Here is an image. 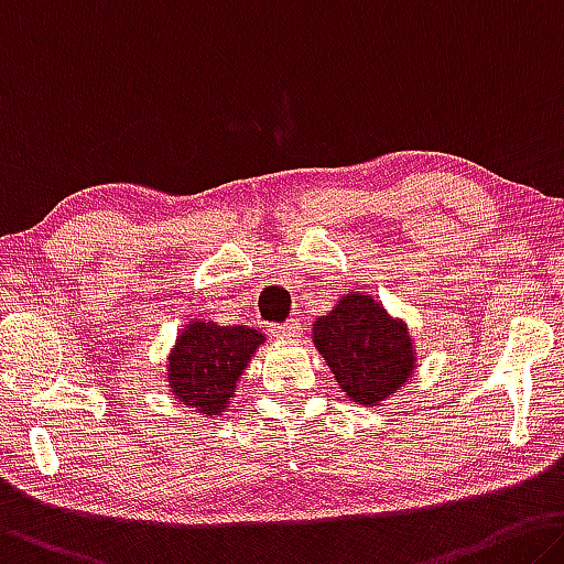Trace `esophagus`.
Wrapping results in <instances>:
<instances>
[{"label": "esophagus", "mask_w": 564, "mask_h": 564, "mask_svg": "<svg viewBox=\"0 0 564 564\" xmlns=\"http://www.w3.org/2000/svg\"><path fill=\"white\" fill-rule=\"evenodd\" d=\"M273 334L279 338H296V336H301V324L296 318H289L281 326H273Z\"/></svg>", "instance_id": "1"}]
</instances>
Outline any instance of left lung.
<instances>
[{"mask_svg": "<svg viewBox=\"0 0 564 564\" xmlns=\"http://www.w3.org/2000/svg\"><path fill=\"white\" fill-rule=\"evenodd\" d=\"M314 344L346 397L366 406L394 394L414 371L406 326L361 293H348L316 321Z\"/></svg>", "mask_w": 564, "mask_h": 564, "instance_id": "left-lung-1", "label": "left lung"}]
</instances>
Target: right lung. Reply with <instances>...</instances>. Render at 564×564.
<instances>
[{"instance_id":"1","label":"right lung","mask_w":564,"mask_h":564,"mask_svg":"<svg viewBox=\"0 0 564 564\" xmlns=\"http://www.w3.org/2000/svg\"><path fill=\"white\" fill-rule=\"evenodd\" d=\"M263 336L248 326L187 324L167 359V387L183 404L220 414Z\"/></svg>"}]
</instances>
